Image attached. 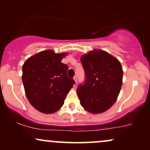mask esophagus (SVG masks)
I'll return each instance as SVG.
<instances>
[{"label":"esophagus","mask_w":150,"mask_h":150,"mask_svg":"<svg viewBox=\"0 0 150 150\" xmlns=\"http://www.w3.org/2000/svg\"><path fill=\"white\" fill-rule=\"evenodd\" d=\"M73 80H75V83H77V77H76V76H75V77H73Z\"/></svg>","instance_id":"esophagus-1"}]
</instances>
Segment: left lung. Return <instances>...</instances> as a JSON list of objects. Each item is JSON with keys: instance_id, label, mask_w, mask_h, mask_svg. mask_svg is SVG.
<instances>
[{"instance_id": "left-lung-1", "label": "left lung", "mask_w": 150, "mask_h": 150, "mask_svg": "<svg viewBox=\"0 0 150 150\" xmlns=\"http://www.w3.org/2000/svg\"><path fill=\"white\" fill-rule=\"evenodd\" d=\"M80 61L86 74L85 83L77 89L81 106L94 114L107 111L116 101L123 84L120 61L99 49L85 53Z\"/></svg>"}]
</instances>
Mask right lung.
Returning a JSON list of instances; mask_svg holds the SVG:
<instances>
[{
    "mask_svg": "<svg viewBox=\"0 0 150 150\" xmlns=\"http://www.w3.org/2000/svg\"><path fill=\"white\" fill-rule=\"evenodd\" d=\"M67 55L45 50L31 56L22 65L26 97L34 108L43 113L58 111L75 83L67 75L68 65L61 63Z\"/></svg>",
    "mask_w": 150,
    "mask_h": 150,
    "instance_id": "add662e5",
    "label": "right lung"
}]
</instances>
